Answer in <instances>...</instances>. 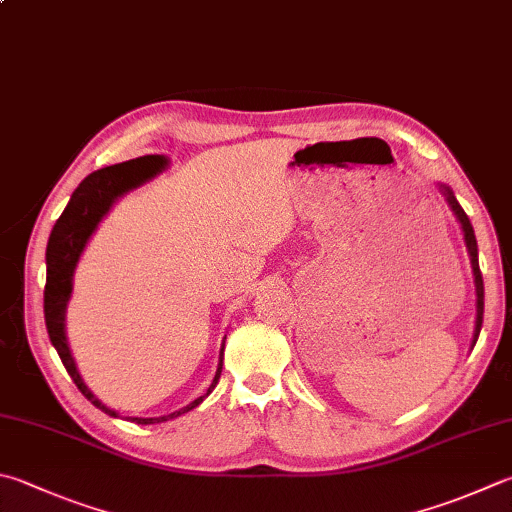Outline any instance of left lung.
I'll use <instances>...</instances> for the list:
<instances>
[{
    "instance_id": "left-lung-1",
    "label": "left lung",
    "mask_w": 512,
    "mask_h": 512,
    "mask_svg": "<svg viewBox=\"0 0 512 512\" xmlns=\"http://www.w3.org/2000/svg\"><path fill=\"white\" fill-rule=\"evenodd\" d=\"M443 194L448 198V205L455 211L457 220L461 223V229H464V238H466V247L470 254V263H472V272H475V287H477V321H475V339H472V345L477 343L479 332H481V323H484V278H481V269H479V258H477V238L475 231H472L470 220L466 216V211L461 209V205L457 202L455 194L448 187H441Z\"/></svg>"
}]
</instances>
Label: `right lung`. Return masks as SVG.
Returning <instances> with one entry per match:
<instances>
[{
    "label": "right lung",
    "mask_w": 512,
    "mask_h": 512,
    "mask_svg": "<svg viewBox=\"0 0 512 512\" xmlns=\"http://www.w3.org/2000/svg\"><path fill=\"white\" fill-rule=\"evenodd\" d=\"M165 165H167V160L162 156H144V158L120 162V165L104 167V169L89 173V176L80 182V187L73 191V196L69 200V205H66V209L62 211V216L57 218V223L51 231V238H48V247H46L44 318H46L48 336H51V343L55 345L57 354H60L66 372H69L71 379L75 381L77 390H80L95 408H100L102 412L111 414V417H118V412L106 408L104 403L100 399H95L93 392L86 388L80 372H77L75 363H73L69 343H66L64 312H66V303H69L71 289H73V269L77 265V258H80V254H82L86 240L91 238L95 227H98V223L104 218L106 211L111 209L113 202L118 200L122 194H127L129 189L142 185V182L149 180L151 176H156L158 171L165 169ZM223 347H225V343H223ZM220 370H223V350H220V365L216 370L214 383L209 385L207 394L216 388V383L220 379ZM205 397H198L196 401H191L187 408L171 412V414H167V417H153V419L131 417V421L140 423V426H147V423H160V421H167L173 417H180V414L194 410Z\"/></svg>",
    "instance_id": "obj_1"
}]
</instances>
